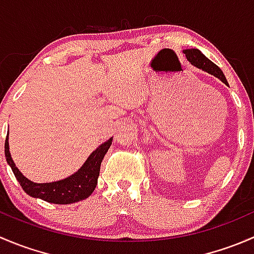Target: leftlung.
<instances>
[{"mask_svg":"<svg viewBox=\"0 0 254 254\" xmlns=\"http://www.w3.org/2000/svg\"><path fill=\"white\" fill-rule=\"evenodd\" d=\"M184 54H186L187 59H188V61L191 64V65L206 71L207 73H211V75H214L215 77L221 79L225 84H227L226 78H225L224 73H222V71L220 70L219 66L215 65L212 61H210L204 54H201L200 51L198 50V49H188V50H184Z\"/></svg>","mask_w":254,"mask_h":254,"instance_id":"8db88e82","label":"left lung"}]
</instances>
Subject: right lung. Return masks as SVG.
I'll return each instance as SVG.
<instances>
[{"mask_svg": "<svg viewBox=\"0 0 254 254\" xmlns=\"http://www.w3.org/2000/svg\"><path fill=\"white\" fill-rule=\"evenodd\" d=\"M112 140L113 137H111L108 141L102 143L96 151H93L77 172L67 178L53 182V183H34L19 172L12 160L11 153H9L8 135H7L6 142H4V155H6L7 162L11 166L17 181L19 182L20 187L25 193L34 198L43 199L48 203L72 204L76 201L84 200L93 193L97 186L101 163L108 148L111 147Z\"/></svg>", "mask_w": 254, "mask_h": 254, "instance_id": "right-lung-1", "label": "right lung"}]
</instances>
